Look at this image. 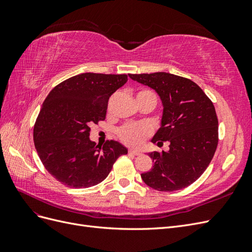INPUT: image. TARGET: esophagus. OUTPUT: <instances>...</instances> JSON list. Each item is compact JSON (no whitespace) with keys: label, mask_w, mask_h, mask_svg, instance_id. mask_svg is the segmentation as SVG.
<instances>
[{"label":"esophagus","mask_w":252,"mask_h":252,"mask_svg":"<svg viewBox=\"0 0 252 252\" xmlns=\"http://www.w3.org/2000/svg\"><path fill=\"white\" fill-rule=\"evenodd\" d=\"M128 152H129V155H131V156H139V155H141V152L139 150H134V149H130Z\"/></svg>","instance_id":"obj_1"}]
</instances>
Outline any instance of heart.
<instances>
[{
	"label": "heart",
	"instance_id": "1",
	"mask_svg": "<svg viewBox=\"0 0 252 252\" xmlns=\"http://www.w3.org/2000/svg\"><path fill=\"white\" fill-rule=\"evenodd\" d=\"M145 95H155L148 90H142L136 97ZM156 96V95H155ZM148 134V128L144 125H126L119 131L120 139L129 146H138Z\"/></svg>",
	"mask_w": 252,
	"mask_h": 252
}]
</instances>
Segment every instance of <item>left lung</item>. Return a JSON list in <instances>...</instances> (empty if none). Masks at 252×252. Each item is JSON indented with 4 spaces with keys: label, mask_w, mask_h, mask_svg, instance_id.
I'll list each match as a JSON object with an SVG mask.
<instances>
[{
    "label": "left lung",
    "mask_w": 252,
    "mask_h": 252,
    "mask_svg": "<svg viewBox=\"0 0 252 252\" xmlns=\"http://www.w3.org/2000/svg\"><path fill=\"white\" fill-rule=\"evenodd\" d=\"M129 78L154 89L161 98V126L151 142H169L168 151L148 152L154 165L141 174L142 180L158 191L192 184L208 167L218 146L215 106L194 82L179 75L155 72Z\"/></svg>",
    "instance_id": "8db88e82"
}]
</instances>
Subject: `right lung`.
<instances>
[{
	"mask_svg": "<svg viewBox=\"0 0 252 252\" xmlns=\"http://www.w3.org/2000/svg\"><path fill=\"white\" fill-rule=\"evenodd\" d=\"M127 82L126 74L86 72L53 88L42 105L33 129L37 155L62 184L88 188L104 181L128 149L117 141L103 148L89 139V124L105 120L110 95Z\"/></svg>",
	"mask_w": 252,
	"mask_h": 252,
	"instance_id": "right-lung-1",
	"label": "right lung"
}]
</instances>
